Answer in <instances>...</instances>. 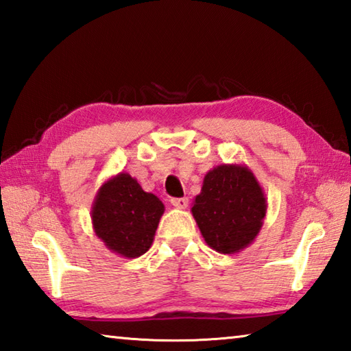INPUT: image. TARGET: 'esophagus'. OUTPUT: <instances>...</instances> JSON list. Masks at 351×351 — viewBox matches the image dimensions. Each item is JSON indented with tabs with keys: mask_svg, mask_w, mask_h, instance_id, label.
<instances>
[{
	"mask_svg": "<svg viewBox=\"0 0 351 351\" xmlns=\"http://www.w3.org/2000/svg\"><path fill=\"white\" fill-rule=\"evenodd\" d=\"M171 206H175L176 209H186L189 206V199L187 198H171L170 199Z\"/></svg>",
	"mask_w": 351,
	"mask_h": 351,
	"instance_id": "obj_1",
	"label": "esophagus"
}]
</instances>
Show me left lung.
I'll return each mask as SVG.
<instances>
[{"label": "left lung", "instance_id": "left-lung-1", "mask_svg": "<svg viewBox=\"0 0 351 351\" xmlns=\"http://www.w3.org/2000/svg\"><path fill=\"white\" fill-rule=\"evenodd\" d=\"M266 210L263 189L245 164H223L207 171L192 206L204 241L219 254H237L252 245Z\"/></svg>", "mask_w": 351, "mask_h": 351}]
</instances>
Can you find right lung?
Returning a JSON list of instances; mask_svg holds the SVG:
<instances>
[{
	"mask_svg": "<svg viewBox=\"0 0 351 351\" xmlns=\"http://www.w3.org/2000/svg\"><path fill=\"white\" fill-rule=\"evenodd\" d=\"M165 207L156 195L121 171L99 187L91 207L93 229L121 257L136 258L150 249Z\"/></svg>",
	"mask_w": 351,
	"mask_h": 351,
	"instance_id": "obj_1",
	"label": "right lung"
}]
</instances>
